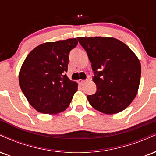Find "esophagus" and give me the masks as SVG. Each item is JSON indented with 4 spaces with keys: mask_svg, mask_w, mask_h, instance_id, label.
<instances>
[{
    "mask_svg": "<svg viewBox=\"0 0 156 156\" xmlns=\"http://www.w3.org/2000/svg\"><path fill=\"white\" fill-rule=\"evenodd\" d=\"M78 82L80 84H83L86 82V80H83V79H79L78 80Z\"/></svg>",
    "mask_w": 156,
    "mask_h": 156,
    "instance_id": "obj_1",
    "label": "esophagus"
}]
</instances>
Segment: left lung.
I'll return each mask as SVG.
<instances>
[{"label": "left lung", "instance_id": "obj_1", "mask_svg": "<svg viewBox=\"0 0 156 156\" xmlns=\"http://www.w3.org/2000/svg\"><path fill=\"white\" fill-rule=\"evenodd\" d=\"M92 63L98 89L87 96L90 105L103 114L123 111L136 95L141 78L138 57L124 42L113 37H78Z\"/></svg>", "mask_w": 156, "mask_h": 156}]
</instances>
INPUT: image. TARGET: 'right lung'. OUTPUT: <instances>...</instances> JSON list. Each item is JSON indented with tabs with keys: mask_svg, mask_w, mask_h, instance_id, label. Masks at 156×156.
Segmentation results:
<instances>
[{
	"mask_svg": "<svg viewBox=\"0 0 156 156\" xmlns=\"http://www.w3.org/2000/svg\"><path fill=\"white\" fill-rule=\"evenodd\" d=\"M78 44L76 38L45 42L27 55L19 73V83L28 103L37 112L55 114L69 106L78 83L64 74L69 53Z\"/></svg>",
	"mask_w": 156,
	"mask_h": 156,
	"instance_id": "right-lung-1",
	"label": "right lung"
}]
</instances>
